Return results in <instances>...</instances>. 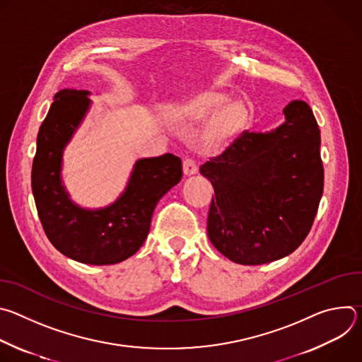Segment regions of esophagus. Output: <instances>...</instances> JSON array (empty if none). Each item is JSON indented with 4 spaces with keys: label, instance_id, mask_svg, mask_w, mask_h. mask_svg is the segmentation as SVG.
<instances>
[{
    "label": "esophagus",
    "instance_id": "esophagus-1",
    "mask_svg": "<svg viewBox=\"0 0 362 362\" xmlns=\"http://www.w3.org/2000/svg\"><path fill=\"white\" fill-rule=\"evenodd\" d=\"M183 173H185L186 176H192V175L197 173V165H196V162H194L193 159L186 158V159L183 160Z\"/></svg>",
    "mask_w": 362,
    "mask_h": 362
}]
</instances>
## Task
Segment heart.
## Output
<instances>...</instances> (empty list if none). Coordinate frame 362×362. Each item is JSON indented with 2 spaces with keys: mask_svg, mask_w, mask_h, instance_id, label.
Returning a JSON list of instances; mask_svg holds the SVG:
<instances>
[{
  "mask_svg": "<svg viewBox=\"0 0 362 362\" xmlns=\"http://www.w3.org/2000/svg\"><path fill=\"white\" fill-rule=\"evenodd\" d=\"M182 115L190 120H202L212 115L214 119L204 134V143L218 146L238 134L246 123V110L240 103L216 91H203L192 95L182 106Z\"/></svg>",
  "mask_w": 362,
  "mask_h": 362,
  "instance_id": "b5f03b06",
  "label": "heart"
}]
</instances>
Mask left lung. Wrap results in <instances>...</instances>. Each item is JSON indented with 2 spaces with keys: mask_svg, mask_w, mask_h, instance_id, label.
I'll return each instance as SVG.
<instances>
[{
  "mask_svg": "<svg viewBox=\"0 0 362 362\" xmlns=\"http://www.w3.org/2000/svg\"><path fill=\"white\" fill-rule=\"evenodd\" d=\"M271 133L243 132L200 166L215 189L208 236L228 259L262 265L292 253L313 228L324 192L321 133L305 101Z\"/></svg>",
  "mask_w": 362,
  "mask_h": 362,
  "instance_id": "1",
  "label": "left lung"
}]
</instances>
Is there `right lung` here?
<instances>
[{
    "label": "right lung",
    "instance_id": "1",
    "mask_svg": "<svg viewBox=\"0 0 362 362\" xmlns=\"http://www.w3.org/2000/svg\"><path fill=\"white\" fill-rule=\"evenodd\" d=\"M86 90H60L44 119L33 160L31 187L42 229L53 246L88 265H113L134 255L144 243L158 202L182 179V160L172 153L140 159L126 192L100 211L76 206L62 179V154L84 117Z\"/></svg>",
    "mask_w": 362,
    "mask_h": 362
}]
</instances>
